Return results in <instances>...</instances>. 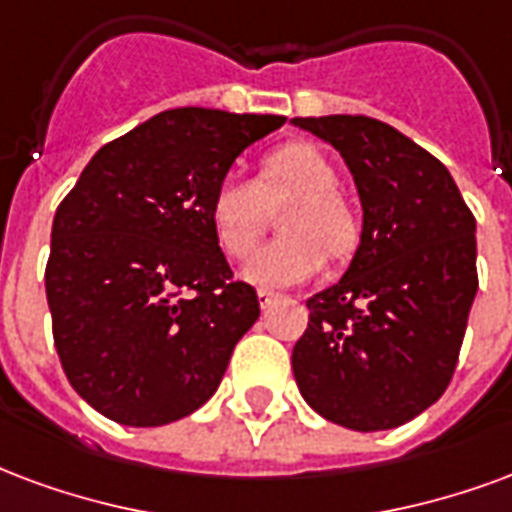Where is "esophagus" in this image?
Here are the masks:
<instances>
[{
  "label": "esophagus",
  "instance_id": "1",
  "mask_svg": "<svg viewBox=\"0 0 512 512\" xmlns=\"http://www.w3.org/2000/svg\"><path fill=\"white\" fill-rule=\"evenodd\" d=\"M257 301H260V309H271V306L279 301V293H271V290H257Z\"/></svg>",
  "mask_w": 512,
  "mask_h": 512
}]
</instances>
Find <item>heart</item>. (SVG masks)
<instances>
[{
    "mask_svg": "<svg viewBox=\"0 0 512 512\" xmlns=\"http://www.w3.org/2000/svg\"><path fill=\"white\" fill-rule=\"evenodd\" d=\"M333 162L314 143H287L260 162L255 181L225 176L208 200L211 233L230 257H246L263 238L271 211L279 212L282 236L257 249L241 268V279L263 290L301 285L325 266V246L350 255L361 225L336 189Z\"/></svg>",
    "mask_w": 512,
    "mask_h": 512,
    "instance_id": "obj_1",
    "label": "heart"
}]
</instances>
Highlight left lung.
Here are the masks:
<instances>
[{
	"mask_svg": "<svg viewBox=\"0 0 512 512\" xmlns=\"http://www.w3.org/2000/svg\"><path fill=\"white\" fill-rule=\"evenodd\" d=\"M293 124L342 154L363 208L350 268L306 301L298 391L344 429H396L456 372L478 293L475 217L448 168L391 124L347 113Z\"/></svg>",
	"mask_w": 512,
	"mask_h": 512,
	"instance_id": "obj_1",
	"label": "left lung"
}]
</instances>
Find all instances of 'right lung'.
<instances>
[{
    "label": "right lung",
    "mask_w": 512,
    "mask_h": 512,
    "mask_svg": "<svg viewBox=\"0 0 512 512\" xmlns=\"http://www.w3.org/2000/svg\"><path fill=\"white\" fill-rule=\"evenodd\" d=\"M285 116L173 108L105 143L59 203L45 266L54 344L86 404L121 426L203 407L260 317L233 282L208 200Z\"/></svg>",
    "instance_id": "right-lung-1"
}]
</instances>
